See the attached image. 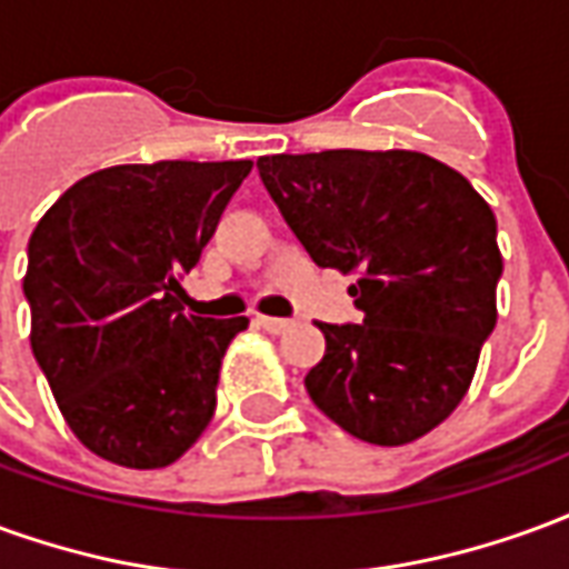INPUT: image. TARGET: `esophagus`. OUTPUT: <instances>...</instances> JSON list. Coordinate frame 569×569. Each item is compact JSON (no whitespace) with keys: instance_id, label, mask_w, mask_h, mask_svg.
I'll list each match as a JSON object with an SVG mask.
<instances>
[{"instance_id":"obj_1","label":"esophagus","mask_w":569,"mask_h":569,"mask_svg":"<svg viewBox=\"0 0 569 569\" xmlns=\"http://www.w3.org/2000/svg\"><path fill=\"white\" fill-rule=\"evenodd\" d=\"M256 326L271 335H283L292 329V320H280V317H256Z\"/></svg>"}]
</instances>
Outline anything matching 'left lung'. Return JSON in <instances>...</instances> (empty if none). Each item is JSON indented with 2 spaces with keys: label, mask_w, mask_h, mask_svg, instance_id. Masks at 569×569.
Wrapping results in <instances>:
<instances>
[{
  "label": "left lung",
  "mask_w": 569,
  "mask_h": 569,
  "mask_svg": "<svg viewBox=\"0 0 569 569\" xmlns=\"http://www.w3.org/2000/svg\"><path fill=\"white\" fill-rule=\"evenodd\" d=\"M259 176L320 268L357 273L362 322H320L313 406L381 448L427 436L460 406L497 326L502 256L488 200L408 149L264 154Z\"/></svg>",
  "instance_id": "8db88e82"
}]
</instances>
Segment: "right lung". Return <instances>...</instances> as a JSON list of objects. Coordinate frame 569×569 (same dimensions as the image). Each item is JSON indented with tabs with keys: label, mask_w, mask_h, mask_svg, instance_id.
<instances>
[{
	"label": "right lung",
	"mask_w": 569,
	"mask_h": 569,
	"mask_svg": "<svg viewBox=\"0 0 569 569\" xmlns=\"http://www.w3.org/2000/svg\"><path fill=\"white\" fill-rule=\"evenodd\" d=\"M252 161L118 163L84 176L30 237L32 357L76 439L109 463L163 469L216 411L247 317L186 313V277Z\"/></svg>",
	"instance_id": "1"
}]
</instances>
